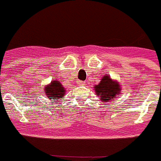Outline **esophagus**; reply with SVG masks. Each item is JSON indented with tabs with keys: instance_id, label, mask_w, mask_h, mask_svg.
<instances>
[{
	"instance_id": "obj_1",
	"label": "esophagus",
	"mask_w": 161,
	"mask_h": 161,
	"mask_svg": "<svg viewBox=\"0 0 161 161\" xmlns=\"http://www.w3.org/2000/svg\"><path fill=\"white\" fill-rule=\"evenodd\" d=\"M79 84H80V85H84V84H85V82H84V81H79Z\"/></svg>"
}]
</instances>
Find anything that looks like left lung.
I'll list each match as a JSON object with an SVG mask.
<instances>
[{
    "label": "left lung",
    "instance_id": "obj_1",
    "mask_svg": "<svg viewBox=\"0 0 161 161\" xmlns=\"http://www.w3.org/2000/svg\"><path fill=\"white\" fill-rule=\"evenodd\" d=\"M96 95L101 98L103 102H109V100L117 98L119 94L120 86L118 83L114 82L109 76L105 75L101 79L98 85L94 86Z\"/></svg>",
    "mask_w": 161,
    "mask_h": 161
}]
</instances>
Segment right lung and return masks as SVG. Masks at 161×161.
<instances>
[{"label":"right lung","mask_w":161,"mask_h":161,"mask_svg":"<svg viewBox=\"0 0 161 161\" xmlns=\"http://www.w3.org/2000/svg\"><path fill=\"white\" fill-rule=\"evenodd\" d=\"M46 91L47 97L51 99V101H54L56 98H62L64 92H65V89L63 88V86L61 85L59 81H52L50 83V85H48L46 88L44 89Z\"/></svg>","instance_id":"right-lung-1"}]
</instances>
